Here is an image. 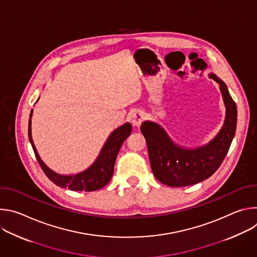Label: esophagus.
<instances>
[{
	"label": "esophagus",
	"mask_w": 257,
	"mask_h": 257,
	"mask_svg": "<svg viewBox=\"0 0 257 257\" xmlns=\"http://www.w3.org/2000/svg\"><path fill=\"white\" fill-rule=\"evenodd\" d=\"M143 118H144V115L141 111H135L131 115V122L134 126L138 127V126H140Z\"/></svg>",
	"instance_id": "34e87169"
}]
</instances>
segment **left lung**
<instances>
[{
    "instance_id": "8db88e82",
    "label": "left lung",
    "mask_w": 257,
    "mask_h": 257,
    "mask_svg": "<svg viewBox=\"0 0 257 257\" xmlns=\"http://www.w3.org/2000/svg\"><path fill=\"white\" fill-rule=\"evenodd\" d=\"M209 77L219 84L227 112L223 128L208 144L196 150L182 149L158 124L146 121L140 127L148 145L153 173L165 185L190 186L209 178L222 165L229 152L236 132V103L221 79L213 74Z\"/></svg>"
}]
</instances>
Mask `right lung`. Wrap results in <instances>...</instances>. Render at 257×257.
Returning a JSON list of instances; mask_svg holds the SVG:
<instances>
[{"instance_id": "1", "label": "right lung", "mask_w": 257, "mask_h": 257, "mask_svg": "<svg viewBox=\"0 0 257 257\" xmlns=\"http://www.w3.org/2000/svg\"><path fill=\"white\" fill-rule=\"evenodd\" d=\"M31 116H32V111L30 113V118ZM131 131H132V126L129 123H126L121 127L117 128L111 135L108 136L98 158L87 170L76 175L63 176L50 170L45 165V163L41 160L38 152H36V149L31 137V119H29V123H28L29 141L32 145L35 158L38 160L44 173L53 183H55L56 185L62 188H68L69 190H72V191L90 192V191L98 190L107 184L113 176L115 162H116L118 153L121 149L124 140L130 135Z\"/></svg>"}]
</instances>
